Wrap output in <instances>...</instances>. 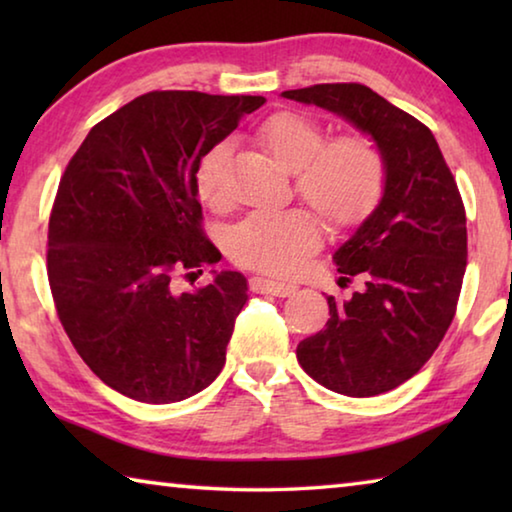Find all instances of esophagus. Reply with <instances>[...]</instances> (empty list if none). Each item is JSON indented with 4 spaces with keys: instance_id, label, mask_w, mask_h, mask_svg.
I'll return each instance as SVG.
<instances>
[{
    "instance_id": "34e87169",
    "label": "esophagus",
    "mask_w": 512,
    "mask_h": 512,
    "mask_svg": "<svg viewBox=\"0 0 512 512\" xmlns=\"http://www.w3.org/2000/svg\"><path fill=\"white\" fill-rule=\"evenodd\" d=\"M250 289L255 293H271V296L277 298H287L291 293H296V284L266 280V277H253V280H250Z\"/></svg>"
}]
</instances>
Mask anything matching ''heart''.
Wrapping results in <instances>:
<instances>
[{
    "label": "heart",
    "mask_w": 512,
    "mask_h": 512,
    "mask_svg": "<svg viewBox=\"0 0 512 512\" xmlns=\"http://www.w3.org/2000/svg\"><path fill=\"white\" fill-rule=\"evenodd\" d=\"M257 140L287 171H296V189L334 228H348L372 212L384 192V160L375 144L359 135L325 142L314 117L284 110L257 128ZM228 144L205 155L198 169V194L207 205L223 198ZM320 244V223L307 210L255 212L228 235V253L237 264L266 273H291Z\"/></svg>",
    "instance_id": "1"
}]
</instances>
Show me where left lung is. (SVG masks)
<instances>
[{
    "mask_svg": "<svg viewBox=\"0 0 512 512\" xmlns=\"http://www.w3.org/2000/svg\"><path fill=\"white\" fill-rule=\"evenodd\" d=\"M284 99L334 112L370 135L384 160V192L336 248L348 300L327 296L325 329L298 345L311 379L334 393L372 397L411 379L452 325L467 266L465 207L427 126L359 83H323Z\"/></svg>",
    "mask_w": 512,
    "mask_h": 512,
    "instance_id": "1",
    "label": "left lung"
}]
</instances>
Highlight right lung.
<instances>
[{
    "label": "right lung",
    "instance_id": "add662e5",
    "mask_svg": "<svg viewBox=\"0 0 512 512\" xmlns=\"http://www.w3.org/2000/svg\"><path fill=\"white\" fill-rule=\"evenodd\" d=\"M264 101L142 94L92 128L60 178L47 248L58 318L94 375L131 400L180 402L219 377L248 280L212 271L185 293L173 280L219 262L196 173Z\"/></svg>",
    "mask_w": 512,
    "mask_h": 512
}]
</instances>
